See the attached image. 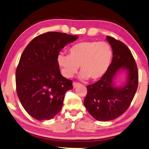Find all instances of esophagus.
I'll return each instance as SVG.
<instances>
[{
  "mask_svg": "<svg viewBox=\"0 0 149 149\" xmlns=\"http://www.w3.org/2000/svg\"><path fill=\"white\" fill-rule=\"evenodd\" d=\"M79 85H80V83H77V82H73V83H72V85H73V87H74V88H76L77 86H79Z\"/></svg>",
  "mask_w": 149,
  "mask_h": 149,
  "instance_id": "34e87169",
  "label": "esophagus"
}]
</instances>
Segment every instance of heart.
I'll return each instance as SVG.
<instances>
[{
	"label": "heart",
	"instance_id": "obj_1",
	"mask_svg": "<svg viewBox=\"0 0 149 149\" xmlns=\"http://www.w3.org/2000/svg\"><path fill=\"white\" fill-rule=\"evenodd\" d=\"M69 54L60 53L57 60L64 76L70 78L81 66L83 79H100L108 70L113 59V50L109 43L97 41L79 42L68 49Z\"/></svg>",
	"mask_w": 149,
	"mask_h": 149
}]
</instances>
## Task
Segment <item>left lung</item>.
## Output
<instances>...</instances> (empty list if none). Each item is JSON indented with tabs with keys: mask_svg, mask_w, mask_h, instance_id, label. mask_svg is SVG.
<instances>
[{
	"mask_svg": "<svg viewBox=\"0 0 149 149\" xmlns=\"http://www.w3.org/2000/svg\"><path fill=\"white\" fill-rule=\"evenodd\" d=\"M107 40L113 50V59L107 72L100 81L87 86L84 105L88 112L99 121H110L120 117L130 106L136 92L139 72L134 58L124 43L110 36ZM126 70L127 80L122 87L114 83L117 72Z\"/></svg>",
	"mask_w": 149,
	"mask_h": 149,
	"instance_id": "left-lung-1",
	"label": "left lung"
}]
</instances>
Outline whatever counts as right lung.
Returning <instances> with one entry per match:
<instances>
[{
  "label": "right lung",
  "mask_w": 149,
  "mask_h": 149,
  "mask_svg": "<svg viewBox=\"0 0 149 149\" xmlns=\"http://www.w3.org/2000/svg\"><path fill=\"white\" fill-rule=\"evenodd\" d=\"M77 36L50 31L33 39L23 52L16 70V89L23 107L38 120H50L61 110L72 81L60 74L58 55Z\"/></svg>",
  "instance_id": "1"
}]
</instances>
